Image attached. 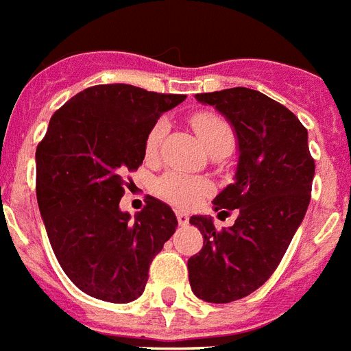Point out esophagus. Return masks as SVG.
<instances>
[{
	"instance_id": "1",
	"label": "esophagus",
	"mask_w": 351,
	"mask_h": 351,
	"mask_svg": "<svg viewBox=\"0 0 351 351\" xmlns=\"http://www.w3.org/2000/svg\"><path fill=\"white\" fill-rule=\"evenodd\" d=\"M176 215H178V223L181 224V226H184V224H189L190 217L186 212H176Z\"/></svg>"
}]
</instances>
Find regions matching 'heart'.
<instances>
[{
	"label": "heart",
	"instance_id": "b5f03b06",
	"mask_svg": "<svg viewBox=\"0 0 351 351\" xmlns=\"http://www.w3.org/2000/svg\"><path fill=\"white\" fill-rule=\"evenodd\" d=\"M190 125L197 134L199 141L212 156H226L234 148L235 136L230 123L215 112H195L190 116ZM167 134V123L158 121L147 134L145 154L148 159L158 156L162 137ZM210 192V184L201 178H192L186 173L167 172L158 179L156 193L167 203L178 208H192L203 201Z\"/></svg>",
	"mask_w": 351,
	"mask_h": 351
}]
</instances>
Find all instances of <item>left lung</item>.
<instances>
[{
    "mask_svg": "<svg viewBox=\"0 0 351 351\" xmlns=\"http://www.w3.org/2000/svg\"><path fill=\"white\" fill-rule=\"evenodd\" d=\"M234 127L239 159L234 183L214 199V210H237L217 232L210 215H192L203 248L189 259L192 291L206 302H232L263 287L281 263L304 219L315 162L308 130L285 105L245 86L197 94Z\"/></svg>",
    "mask_w": 351,
    "mask_h": 351,
    "instance_id": "obj_1",
    "label": "left lung"
}]
</instances>
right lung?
Here are the masks:
<instances>
[{
	"mask_svg": "<svg viewBox=\"0 0 351 351\" xmlns=\"http://www.w3.org/2000/svg\"><path fill=\"white\" fill-rule=\"evenodd\" d=\"M184 96L123 83L75 94L50 117L36 150V195L56 259L86 295L130 302L150 263L178 228L167 203L119 208L128 172L141 167L148 130Z\"/></svg>",
	"mask_w": 351,
	"mask_h": 351,
	"instance_id": "add662e5",
	"label": "right lung"
}]
</instances>
